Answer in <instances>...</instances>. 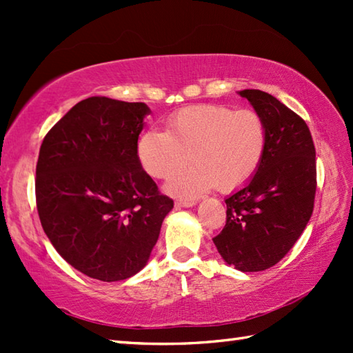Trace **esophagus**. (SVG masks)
I'll use <instances>...</instances> for the list:
<instances>
[{"label":"esophagus","instance_id":"obj_1","mask_svg":"<svg viewBox=\"0 0 353 353\" xmlns=\"http://www.w3.org/2000/svg\"><path fill=\"white\" fill-rule=\"evenodd\" d=\"M195 204H196V201H193V199H181L175 203L176 207H193Z\"/></svg>","mask_w":353,"mask_h":353}]
</instances>
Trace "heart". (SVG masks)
<instances>
[{"instance_id": "heart-1", "label": "heart", "mask_w": 353, "mask_h": 353, "mask_svg": "<svg viewBox=\"0 0 353 353\" xmlns=\"http://www.w3.org/2000/svg\"><path fill=\"white\" fill-rule=\"evenodd\" d=\"M267 145V123L259 112L198 105L172 114L166 132L143 134L137 152L143 169L157 179H170L195 161L168 184L172 195L193 198L213 185L228 192L250 181Z\"/></svg>"}]
</instances>
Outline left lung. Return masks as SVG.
I'll use <instances>...</instances> for the list:
<instances>
[{"instance_id": "8db88e82", "label": "left lung", "mask_w": 353, "mask_h": 353, "mask_svg": "<svg viewBox=\"0 0 353 353\" xmlns=\"http://www.w3.org/2000/svg\"><path fill=\"white\" fill-rule=\"evenodd\" d=\"M268 129V145L251 181L225 199L227 221L213 237L219 254L236 270L263 271L282 261L314 210L317 189L315 146L306 121L261 90H243Z\"/></svg>"}]
</instances>
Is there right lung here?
Instances as JSON below:
<instances>
[{
	"label": "right lung",
	"mask_w": 353,
	"mask_h": 353,
	"mask_svg": "<svg viewBox=\"0 0 353 353\" xmlns=\"http://www.w3.org/2000/svg\"><path fill=\"white\" fill-rule=\"evenodd\" d=\"M149 108L88 97L44 137L36 207L57 253L85 276L117 282L145 267L174 201L141 168L137 141Z\"/></svg>",
	"instance_id": "obj_1"
}]
</instances>
